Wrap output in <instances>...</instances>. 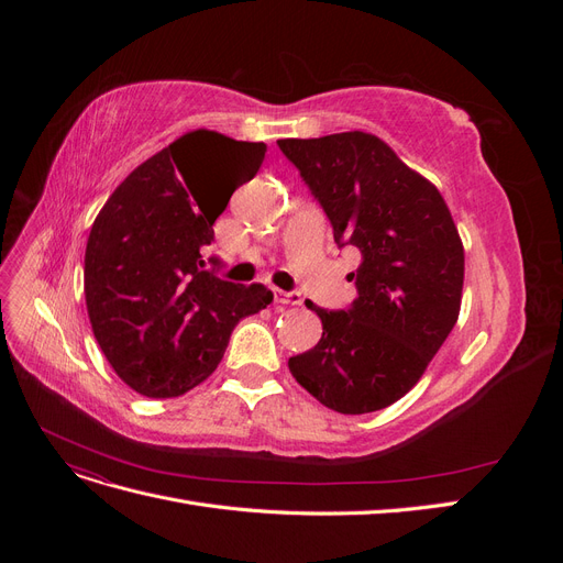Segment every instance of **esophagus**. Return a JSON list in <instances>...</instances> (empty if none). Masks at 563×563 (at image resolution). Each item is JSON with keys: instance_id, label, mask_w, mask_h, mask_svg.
<instances>
[{"instance_id": "esophagus-1", "label": "esophagus", "mask_w": 563, "mask_h": 563, "mask_svg": "<svg viewBox=\"0 0 563 563\" xmlns=\"http://www.w3.org/2000/svg\"><path fill=\"white\" fill-rule=\"evenodd\" d=\"M275 300L284 305H300L302 298L298 291H282V288H275Z\"/></svg>"}]
</instances>
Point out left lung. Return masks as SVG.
Returning <instances> with one entry per match:
<instances>
[{
	"label": "left lung",
	"instance_id": "left-lung-1",
	"mask_svg": "<svg viewBox=\"0 0 563 563\" xmlns=\"http://www.w3.org/2000/svg\"><path fill=\"white\" fill-rule=\"evenodd\" d=\"M327 213L335 244L362 253L347 310L305 305L319 343L288 360L323 406L360 416L411 389L453 331L465 253L437 187L364 131L277 141Z\"/></svg>",
	"mask_w": 563,
	"mask_h": 563
}]
</instances>
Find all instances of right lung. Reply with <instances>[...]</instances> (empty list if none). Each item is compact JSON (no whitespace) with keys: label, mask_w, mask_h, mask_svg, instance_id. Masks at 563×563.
Returning a JSON list of instances; mask_svg holds the SVG:
<instances>
[{"label":"right lung","mask_w":563,"mask_h":563,"mask_svg":"<svg viewBox=\"0 0 563 563\" xmlns=\"http://www.w3.org/2000/svg\"><path fill=\"white\" fill-rule=\"evenodd\" d=\"M265 143L192 131L126 176L100 209L84 255V296L106 360L143 397L168 399L207 380L232 329L272 302L263 284H232L203 261L228 196L198 172L225 163L251 180Z\"/></svg>","instance_id":"add662e5"}]
</instances>
